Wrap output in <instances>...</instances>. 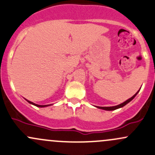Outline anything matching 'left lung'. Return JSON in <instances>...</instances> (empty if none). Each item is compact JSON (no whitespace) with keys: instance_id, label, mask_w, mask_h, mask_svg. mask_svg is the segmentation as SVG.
Segmentation results:
<instances>
[{"instance_id":"obj_1","label":"left lung","mask_w":155,"mask_h":155,"mask_svg":"<svg viewBox=\"0 0 155 155\" xmlns=\"http://www.w3.org/2000/svg\"><path fill=\"white\" fill-rule=\"evenodd\" d=\"M140 88H141V87H140ZM140 90L138 91L137 92L136 94H135L133 96V97H131V98L127 99V100L125 101L124 102H123V103L120 104V105H116V106H111V107H99V106H96V107H98V108H99V109H102V110H116V109L120 108V107H123V106H125V105H127V104H128V102H131V101L132 100V99L134 98L135 97H136L137 94L138 93H139Z\"/></svg>"}]
</instances>
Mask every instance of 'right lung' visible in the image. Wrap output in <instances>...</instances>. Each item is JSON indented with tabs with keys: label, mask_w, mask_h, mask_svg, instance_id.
Instances as JSON below:
<instances>
[{
	"label": "right lung",
	"mask_w": 155,
	"mask_h": 155,
	"mask_svg": "<svg viewBox=\"0 0 155 155\" xmlns=\"http://www.w3.org/2000/svg\"><path fill=\"white\" fill-rule=\"evenodd\" d=\"M26 100H27V102H29V103L32 104V105H35V106H36V107H48V106H50V105H37V104L34 103V102H30V101L27 100V99H26Z\"/></svg>",
	"instance_id": "obj_1"
}]
</instances>
